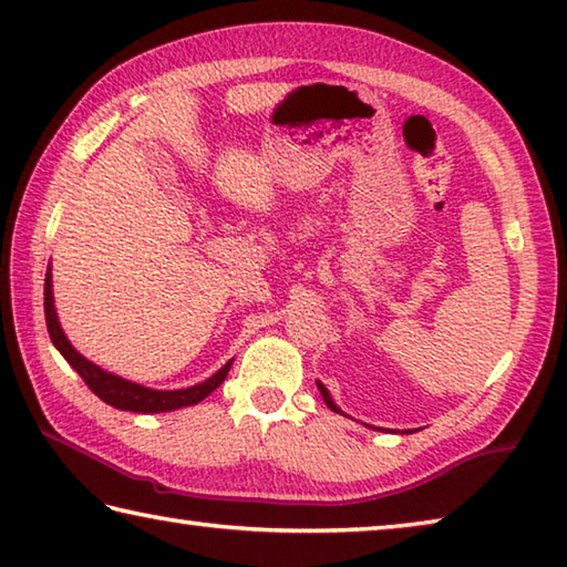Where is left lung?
Returning a JSON list of instances; mask_svg holds the SVG:
<instances>
[{
    "label": "left lung",
    "instance_id": "left-lung-1",
    "mask_svg": "<svg viewBox=\"0 0 567 567\" xmlns=\"http://www.w3.org/2000/svg\"><path fill=\"white\" fill-rule=\"evenodd\" d=\"M316 385H319V391H321V395H323V401H326V405H329V409L333 411V413H341V415H346L339 405L333 403V399H331V393H329V389H326V385L321 383V381H316Z\"/></svg>",
    "mask_w": 567,
    "mask_h": 567
}]
</instances>
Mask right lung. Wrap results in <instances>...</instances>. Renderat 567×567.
I'll use <instances>...</instances> for the list:
<instances>
[{"mask_svg":"<svg viewBox=\"0 0 567 567\" xmlns=\"http://www.w3.org/2000/svg\"><path fill=\"white\" fill-rule=\"evenodd\" d=\"M44 316H47L49 339H52L54 349L64 355L66 363L72 365L79 375H82L84 383L99 395V399L109 405H114V409H118V411L166 413V411L186 409V405H196L198 401H204L208 393L216 391L218 385L224 383L226 373L234 363V361H228L212 375V379H206L196 385H188V389H176V391L146 389V385H142V383L126 381V379H122V375L99 369L96 363L84 359V355L79 353L72 343H69L62 323H59V316L54 309V291H52V266L47 268V278H44Z\"/></svg>","mask_w":567,"mask_h":567,"instance_id":"1","label":"right lung"}]
</instances>
